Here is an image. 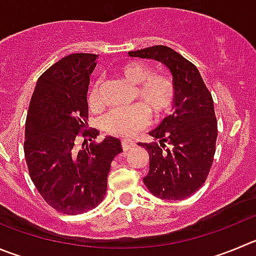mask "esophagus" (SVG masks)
<instances>
[{"instance_id":"34e87169","label":"esophagus","mask_w":256,"mask_h":256,"mask_svg":"<svg viewBox=\"0 0 256 256\" xmlns=\"http://www.w3.org/2000/svg\"><path fill=\"white\" fill-rule=\"evenodd\" d=\"M135 145V142H132V140H122V149L125 150V152L131 150Z\"/></svg>"}]
</instances>
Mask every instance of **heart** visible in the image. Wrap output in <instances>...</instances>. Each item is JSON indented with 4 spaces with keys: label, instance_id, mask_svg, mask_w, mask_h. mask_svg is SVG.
Masks as SVG:
<instances>
[{
    "label": "heart",
    "instance_id": "heart-1",
    "mask_svg": "<svg viewBox=\"0 0 256 256\" xmlns=\"http://www.w3.org/2000/svg\"><path fill=\"white\" fill-rule=\"evenodd\" d=\"M118 74L130 86L135 87L134 98L142 104L114 108L102 118V128L114 135L130 136L149 122V111L155 118L163 117L174 106L176 97V84L166 76H152L145 64L130 62L124 64ZM88 104L92 108L100 104V80H94L88 90Z\"/></svg>",
    "mask_w": 256,
    "mask_h": 256
}]
</instances>
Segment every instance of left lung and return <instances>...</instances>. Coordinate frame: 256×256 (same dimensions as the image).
I'll list each match as a JSON object with an SVG mask.
<instances>
[{
    "label": "left lung",
    "mask_w": 256,
    "mask_h": 256,
    "mask_svg": "<svg viewBox=\"0 0 256 256\" xmlns=\"http://www.w3.org/2000/svg\"><path fill=\"white\" fill-rule=\"evenodd\" d=\"M128 56L160 62L173 76V114L150 131L155 142L139 145L149 154L144 183L150 193L162 200H184L206 182L216 152L217 120L211 92L197 66L170 48L155 45L128 52Z\"/></svg>",
    "instance_id": "obj_1"
}]
</instances>
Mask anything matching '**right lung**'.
I'll use <instances>...</instances> for the list:
<instances>
[{
	"label": "right lung",
	"instance_id": "obj_1",
	"mask_svg": "<svg viewBox=\"0 0 256 256\" xmlns=\"http://www.w3.org/2000/svg\"><path fill=\"white\" fill-rule=\"evenodd\" d=\"M96 59V54L76 52L52 64L38 80L26 116L24 152L31 180L50 207L66 214H84L101 204L111 162L122 152L114 136L86 142L100 135L87 130ZM80 134L85 138L82 148L76 146Z\"/></svg>",
	"mask_w": 256,
	"mask_h": 256
}]
</instances>
